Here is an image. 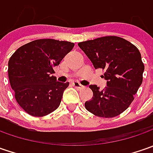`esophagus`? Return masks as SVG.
I'll return each instance as SVG.
<instances>
[{
    "instance_id": "obj_1",
    "label": "esophagus",
    "mask_w": 153,
    "mask_h": 153,
    "mask_svg": "<svg viewBox=\"0 0 153 153\" xmlns=\"http://www.w3.org/2000/svg\"><path fill=\"white\" fill-rule=\"evenodd\" d=\"M72 85L76 88H82L83 86L82 85L80 82H76V81H75V82H72Z\"/></svg>"
}]
</instances>
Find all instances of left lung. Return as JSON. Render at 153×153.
I'll return each mask as SVG.
<instances>
[{"label": "left lung", "instance_id": "1", "mask_svg": "<svg viewBox=\"0 0 153 153\" xmlns=\"http://www.w3.org/2000/svg\"><path fill=\"white\" fill-rule=\"evenodd\" d=\"M95 69L105 70L102 76L107 87L100 90L90 85L93 98L85 108L100 117H114L134 100L143 80L144 64L138 48L118 36H104L78 43Z\"/></svg>", "mask_w": 153, "mask_h": 153}]
</instances>
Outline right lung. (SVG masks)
Instances as JSON below:
<instances>
[{"instance_id": "add662e5", "label": "right lung", "mask_w": 153, "mask_h": 153, "mask_svg": "<svg viewBox=\"0 0 153 153\" xmlns=\"http://www.w3.org/2000/svg\"><path fill=\"white\" fill-rule=\"evenodd\" d=\"M74 43L39 39L15 51L8 61V77L15 99L25 112L43 117L60 105L69 82L56 80L53 67L73 48Z\"/></svg>"}]
</instances>
